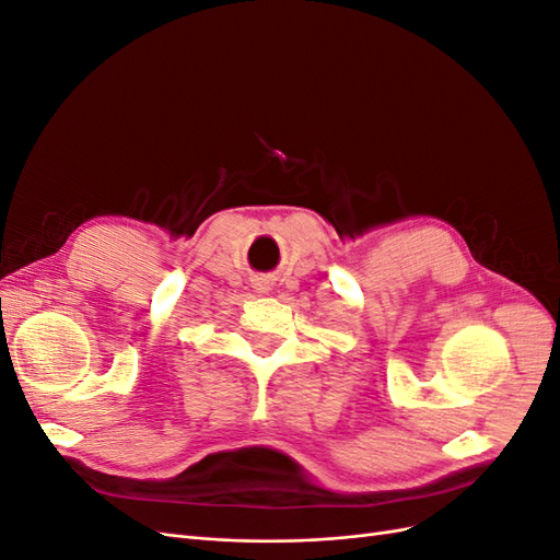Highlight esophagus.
<instances>
[{"mask_svg":"<svg viewBox=\"0 0 560 560\" xmlns=\"http://www.w3.org/2000/svg\"><path fill=\"white\" fill-rule=\"evenodd\" d=\"M252 287H254V292H257V294H268V292H273V280H270V278H257Z\"/></svg>","mask_w":560,"mask_h":560,"instance_id":"1","label":"esophagus"}]
</instances>
